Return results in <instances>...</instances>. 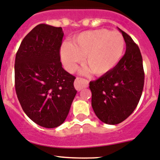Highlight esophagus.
<instances>
[{"label":"esophagus","instance_id":"obj_1","mask_svg":"<svg viewBox=\"0 0 160 160\" xmlns=\"http://www.w3.org/2000/svg\"><path fill=\"white\" fill-rule=\"evenodd\" d=\"M74 85H75V89L78 90V91H80L82 88L88 87V82L87 80L83 79V78H77L76 79H75V82H74Z\"/></svg>","mask_w":160,"mask_h":160}]
</instances>
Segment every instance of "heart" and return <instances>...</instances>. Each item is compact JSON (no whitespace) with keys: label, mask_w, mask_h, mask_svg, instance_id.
<instances>
[{"label":"heart","mask_w":160,"mask_h":160,"mask_svg":"<svg viewBox=\"0 0 160 160\" xmlns=\"http://www.w3.org/2000/svg\"><path fill=\"white\" fill-rule=\"evenodd\" d=\"M125 48V40L120 33L100 28L84 31L74 38L72 43H64L60 55L68 72L76 70L85 56L84 62L86 65L82 69V73L92 72L100 76L118 65L124 54Z\"/></svg>","instance_id":"heart-1"}]
</instances>
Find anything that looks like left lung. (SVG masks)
Wrapping results in <instances>:
<instances>
[{"instance_id": "left-lung-1", "label": "left lung", "mask_w": 160, "mask_h": 160, "mask_svg": "<svg viewBox=\"0 0 160 160\" xmlns=\"http://www.w3.org/2000/svg\"><path fill=\"white\" fill-rule=\"evenodd\" d=\"M118 29L126 42V53L112 70L89 83L92 108L108 125L118 124L133 112L144 85L140 50L129 34Z\"/></svg>"}]
</instances>
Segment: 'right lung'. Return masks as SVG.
Listing matches in <instances>:
<instances>
[{"label": "right lung", "instance_id": "right-lung-1", "mask_svg": "<svg viewBox=\"0 0 160 160\" xmlns=\"http://www.w3.org/2000/svg\"><path fill=\"white\" fill-rule=\"evenodd\" d=\"M63 36L62 28L38 24L24 37L16 54L18 98L25 114L44 128L65 122L77 93L75 77L60 62Z\"/></svg>", "mask_w": 160, "mask_h": 160}]
</instances>
